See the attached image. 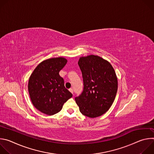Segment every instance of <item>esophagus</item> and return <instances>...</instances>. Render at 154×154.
Instances as JSON below:
<instances>
[{"label": "esophagus", "instance_id": "obj_1", "mask_svg": "<svg viewBox=\"0 0 154 154\" xmlns=\"http://www.w3.org/2000/svg\"><path fill=\"white\" fill-rule=\"evenodd\" d=\"M69 90V91H70V92H71V93L72 94H74V93H73V90H72V88H70Z\"/></svg>", "mask_w": 154, "mask_h": 154}]
</instances>
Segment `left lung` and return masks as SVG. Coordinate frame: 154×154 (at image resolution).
Listing matches in <instances>:
<instances>
[{"mask_svg":"<svg viewBox=\"0 0 154 154\" xmlns=\"http://www.w3.org/2000/svg\"><path fill=\"white\" fill-rule=\"evenodd\" d=\"M83 90L75 100L83 115L100 116L107 112L115 99L118 80L111 64L96 55L80 58Z\"/></svg>","mask_w":154,"mask_h":154,"instance_id":"8db88e82","label":"left lung"}]
</instances>
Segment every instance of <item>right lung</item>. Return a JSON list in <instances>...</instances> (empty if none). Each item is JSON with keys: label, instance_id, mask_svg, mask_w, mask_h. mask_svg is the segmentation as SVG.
<instances>
[{"label": "right lung", "instance_id": "add662e5", "mask_svg": "<svg viewBox=\"0 0 154 154\" xmlns=\"http://www.w3.org/2000/svg\"><path fill=\"white\" fill-rule=\"evenodd\" d=\"M66 63L67 60L62 57L48 59L39 63L30 77L28 90L32 102L43 113H58L64 103L72 96L59 75Z\"/></svg>", "mask_w": 154, "mask_h": 154}]
</instances>
